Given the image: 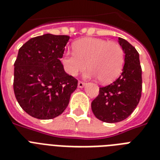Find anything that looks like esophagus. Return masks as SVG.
<instances>
[{
    "mask_svg": "<svg viewBox=\"0 0 160 160\" xmlns=\"http://www.w3.org/2000/svg\"><path fill=\"white\" fill-rule=\"evenodd\" d=\"M85 83L82 82V81H79V82H78V87L79 88H83L85 86Z\"/></svg>",
    "mask_w": 160,
    "mask_h": 160,
    "instance_id": "obj_1",
    "label": "esophagus"
}]
</instances>
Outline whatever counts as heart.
<instances>
[{
  "label": "heart",
  "mask_w": 160,
  "mask_h": 160,
  "mask_svg": "<svg viewBox=\"0 0 160 160\" xmlns=\"http://www.w3.org/2000/svg\"><path fill=\"white\" fill-rule=\"evenodd\" d=\"M74 51H66L62 57L66 72L72 76L79 75L88 66L87 77H97L101 83H108L121 72L124 51L118 43L84 38L74 44Z\"/></svg>",
  "instance_id": "1"
}]
</instances>
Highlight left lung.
Here are the masks:
<instances>
[{"mask_svg":"<svg viewBox=\"0 0 160 160\" xmlns=\"http://www.w3.org/2000/svg\"><path fill=\"white\" fill-rule=\"evenodd\" d=\"M118 42L124 54L122 73L112 84L100 88V94L91 103L95 116L106 123H117L128 118L141 97L142 70L139 53L126 40L119 37Z\"/></svg>","mask_w":160,"mask_h":160,"instance_id":"obj_1","label":"left lung"}]
</instances>
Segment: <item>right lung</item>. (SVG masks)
<instances>
[{"mask_svg": "<svg viewBox=\"0 0 160 160\" xmlns=\"http://www.w3.org/2000/svg\"><path fill=\"white\" fill-rule=\"evenodd\" d=\"M68 36L45 34L21 46L14 66V92L31 116L51 119L65 111L78 80L65 73L60 59Z\"/></svg>", "mask_w": 160, "mask_h": 160, "instance_id": "1", "label": "right lung"}]
</instances>
